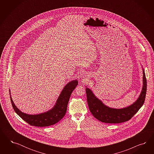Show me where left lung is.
<instances>
[{"instance_id": "obj_1", "label": "left lung", "mask_w": 154, "mask_h": 154, "mask_svg": "<svg viewBox=\"0 0 154 154\" xmlns=\"http://www.w3.org/2000/svg\"><path fill=\"white\" fill-rule=\"evenodd\" d=\"M143 71V86L139 97L130 106L122 108H113L105 105L93 93L91 89L86 86L87 101L90 111L99 121L108 124H117L128 121L138 111L145 102L147 81L145 70Z\"/></svg>"}]
</instances>
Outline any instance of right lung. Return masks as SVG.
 I'll use <instances>...</instances> for the list:
<instances>
[{
  "label": "right lung",
  "mask_w": 154,
  "mask_h": 154,
  "mask_svg": "<svg viewBox=\"0 0 154 154\" xmlns=\"http://www.w3.org/2000/svg\"><path fill=\"white\" fill-rule=\"evenodd\" d=\"M77 85L78 81L77 79L72 80L66 84L61 91L54 107L47 112L35 115H30L21 112L15 106L9 90L12 106L19 116L30 125L38 127L51 126L60 121L65 116L71 94Z\"/></svg>",
  "instance_id": "add662e5"
}]
</instances>
